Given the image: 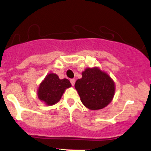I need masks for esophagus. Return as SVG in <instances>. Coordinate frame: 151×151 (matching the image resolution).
Segmentation results:
<instances>
[{"mask_svg":"<svg viewBox=\"0 0 151 151\" xmlns=\"http://www.w3.org/2000/svg\"><path fill=\"white\" fill-rule=\"evenodd\" d=\"M75 81H76L75 79H70V82H71V84H72V86L74 85V84H75Z\"/></svg>","mask_w":151,"mask_h":151,"instance_id":"esophagus-1","label":"esophagus"}]
</instances>
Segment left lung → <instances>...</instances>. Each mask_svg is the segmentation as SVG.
Returning a JSON list of instances; mask_svg holds the SVG:
<instances>
[{
	"label": "left lung",
	"instance_id": "obj_1",
	"mask_svg": "<svg viewBox=\"0 0 151 151\" xmlns=\"http://www.w3.org/2000/svg\"><path fill=\"white\" fill-rule=\"evenodd\" d=\"M81 75L74 87L86 108L99 110L111 102L115 93V83L106 72L97 67H88Z\"/></svg>",
	"mask_w": 151,
	"mask_h": 151
}]
</instances>
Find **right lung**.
<instances>
[{
  "label": "right lung",
  "mask_w": 151,
  "mask_h": 151,
  "mask_svg": "<svg viewBox=\"0 0 151 151\" xmlns=\"http://www.w3.org/2000/svg\"><path fill=\"white\" fill-rule=\"evenodd\" d=\"M71 86L72 84L67 79H60L56 74L50 73L40 84L37 97L47 106H52L61 99L65 90Z\"/></svg>",
  "instance_id": "add662e5"
}]
</instances>
